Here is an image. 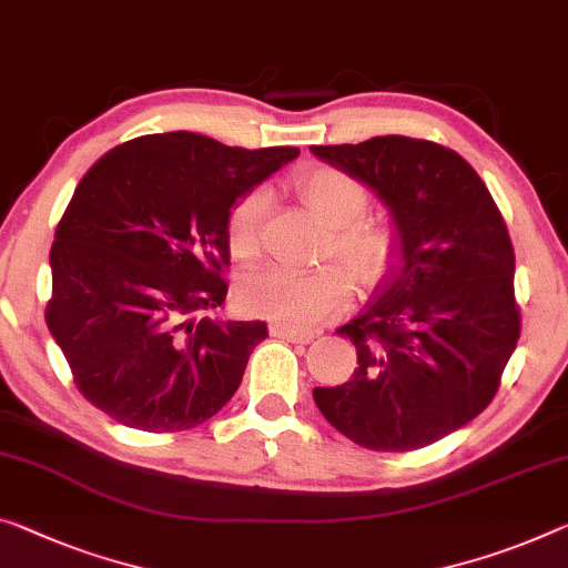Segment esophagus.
<instances>
[{
  "instance_id": "esophagus-1",
  "label": "esophagus",
  "mask_w": 568,
  "mask_h": 568,
  "mask_svg": "<svg viewBox=\"0 0 568 568\" xmlns=\"http://www.w3.org/2000/svg\"><path fill=\"white\" fill-rule=\"evenodd\" d=\"M268 329H272L274 337L290 339V343H312L314 339V329L296 327V325H292V322H272Z\"/></svg>"
}]
</instances>
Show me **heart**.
Returning a JSON list of instances; mask_svg holds the SVG:
<instances>
[{
    "mask_svg": "<svg viewBox=\"0 0 568 568\" xmlns=\"http://www.w3.org/2000/svg\"><path fill=\"white\" fill-rule=\"evenodd\" d=\"M300 190L312 211L335 229L329 254L351 265L363 284H375L386 276L396 256V235L388 225L361 217L368 207V187L343 170L320 168L304 174ZM266 207L268 193L264 187L251 190L231 207L225 233L233 256L246 261L258 256ZM349 270L337 261L314 268L274 264L251 274L243 282L241 296L256 314L292 325H317L335 317L351 302L355 282Z\"/></svg>",
    "mask_w": 568,
    "mask_h": 568,
    "instance_id": "b5f03b06",
    "label": "heart"
}]
</instances>
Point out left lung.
I'll list each match as a JSON object with an SVG mask.
<instances>
[{
	"label": "left lung",
	"mask_w": 568,
	"mask_h": 568,
	"mask_svg": "<svg viewBox=\"0 0 568 568\" xmlns=\"http://www.w3.org/2000/svg\"><path fill=\"white\" fill-rule=\"evenodd\" d=\"M388 205L398 261L355 320L353 378L314 388L347 439L422 449L483 414L520 337L516 254L479 174L447 146L412 136L312 146Z\"/></svg>",
	"instance_id": "left-lung-1"
}]
</instances>
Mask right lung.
I'll use <instances>...</instances> for the list:
<instances>
[{
    "label": "right lung",
    "mask_w": 568,
    "mask_h": 568,
    "mask_svg": "<svg viewBox=\"0 0 568 568\" xmlns=\"http://www.w3.org/2000/svg\"><path fill=\"white\" fill-rule=\"evenodd\" d=\"M300 156L193 132L113 146L78 182L50 248V335L85 400L139 432H185L241 386L266 322L213 320L235 200Z\"/></svg>",
    "instance_id": "1"
}]
</instances>
